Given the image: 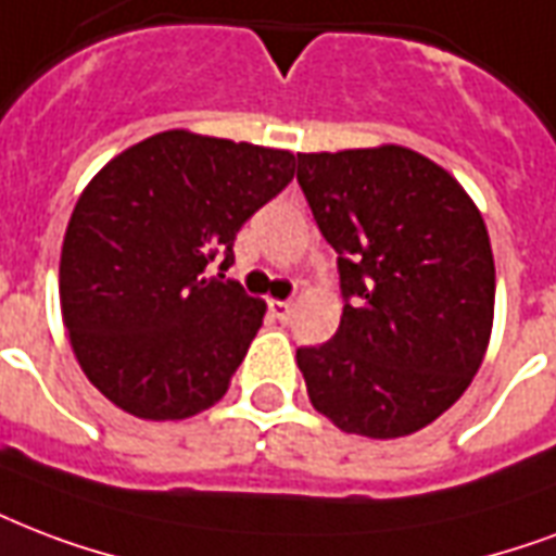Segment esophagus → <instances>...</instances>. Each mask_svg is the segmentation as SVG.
<instances>
[{
	"label": "esophagus",
	"instance_id": "1",
	"mask_svg": "<svg viewBox=\"0 0 556 556\" xmlns=\"http://www.w3.org/2000/svg\"><path fill=\"white\" fill-rule=\"evenodd\" d=\"M268 308H270V315L277 317L279 324H286L288 317H291V312H294V303H291V300H270Z\"/></svg>",
	"mask_w": 556,
	"mask_h": 556
}]
</instances>
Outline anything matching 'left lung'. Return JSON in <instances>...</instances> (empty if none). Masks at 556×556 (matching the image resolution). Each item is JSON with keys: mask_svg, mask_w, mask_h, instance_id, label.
Segmentation results:
<instances>
[{"mask_svg": "<svg viewBox=\"0 0 556 556\" xmlns=\"http://www.w3.org/2000/svg\"><path fill=\"white\" fill-rule=\"evenodd\" d=\"M296 180L346 296L332 341L296 350L308 400L346 434L426 429L490 346L495 262L481 210L443 165L402 146L296 154Z\"/></svg>", "mask_w": 556, "mask_h": 556, "instance_id": "left-lung-1", "label": "left lung"}]
</instances>
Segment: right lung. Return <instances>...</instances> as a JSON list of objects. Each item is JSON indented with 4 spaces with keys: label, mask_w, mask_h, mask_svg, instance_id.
Listing matches in <instances>:
<instances>
[{
    "label": "right lung",
    "mask_w": 556,
    "mask_h": 556,
    "mask_svg": "<svg viewBox=\"0 0 556 556\" xmlns=\"http://www.w3.org/2000/svg\"><path fill=\"white\" fill-rule=\"evenodd\" d=\"M282 148L186 127L125 148L80 192L61 248V312L84 376L130 417L186 419L230 388L265 300L224 268L241 224L294 177Z\"/></svg>",
    "instance_id": "1"
}]
</instances>
